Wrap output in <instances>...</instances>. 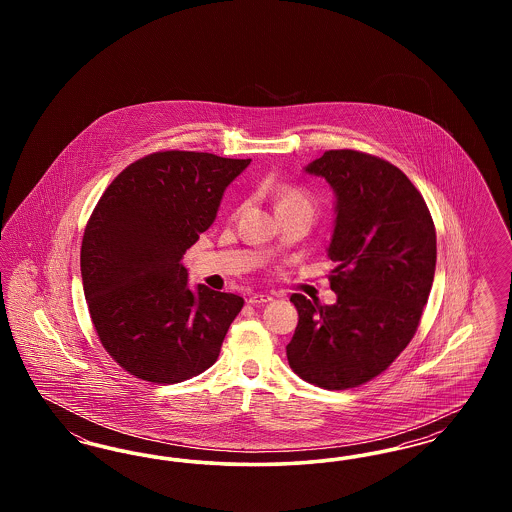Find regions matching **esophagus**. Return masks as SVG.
<instances>
[{
	"mask_svg": "<svg viewBox=\"0 0 512 512\" xmlns=\"http://www.w3.org/2000/svg\"><path fill=\"white\" fill-rule=\"evenodd\" d=\"M270 301H272V295H268V293H253L247 299V303H251V305H263V303H270Z\"/></svg>",
	"mask_w": 512,
	"mask_h": 512,
	"instance_id": "34e87169",
	"label": "esophagus"
}]
</instances>
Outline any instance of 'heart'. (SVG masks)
<instances>
[{
    "mask_svg": "<svg viewBox=\"0 0 512 512\" xmlns=\"http://www.w3.org/2000/svg\"><path fill=\"white\" fill-rule=\"evenodd\" d=\"M276 199H278V209L284 207H293V205H305L311 207V199L309 195L297 188H290V186H282L276 190ZM313 209V207H311Z\"/></svg>",
    "mask_w": 512,
    "mask_h": 512,
    "instance_id": "obj_1",
    "label": "heart"
}]
</instances>
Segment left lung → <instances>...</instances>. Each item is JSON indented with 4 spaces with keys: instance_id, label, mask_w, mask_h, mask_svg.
I'll return each instance as SVG.
<instances>
[{
    "instance_id": "8db88e82",
    "label": "left lung",
    "mask_w": 512,
    "mask_h": 512,
    "mask_svg": "<svg viewBox=\"0 0 512 512\" xmlns=\"http://www.w3.org/2000/svg\"><path fill=\"white\" fill-rule=\"evenodd\" d=\"M336 194L328 257L334 305L290 297L299 322L286 347L293 372L324 390L382 374L413 340L436 272V228L424 197L388 161L330 149L305 167Z\"/></svg>"
}]
</instances>
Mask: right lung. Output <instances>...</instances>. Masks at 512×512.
Masks as SVG:
<instances>
[{
	"instance_id": "obj_1",
	"label": "right lung",
	"mask_w": 512,
	"mask_h": 512,
	"mask_svg": "<svg viewBox=\"0 0 512 512\" xmlns=\"http://www.w3.org/2000/svg\"><path fill=\"white\" fill-rule=\"evenodd\" d=\"M251 159L157 151L128 165L86 224L80 270L105 351L136 378L176 384L217 361L244 299L188 286L186 249Z\"/></svg>"
}]
</instances>
